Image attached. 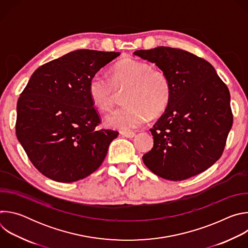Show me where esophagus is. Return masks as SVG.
Here are the masks:
<instances>
[{"label": "esophagus", "instance_id": "1", "mask_svg": "<svg viewBox=\"0 0 248 248\" xmlns=\"http://www.w3.org/2000/svg\"><path fill=\"white\" fill-rule=\"evenodd\" d=\"M122 135L126 137V138H133L136 134L132 131H124V132H122Z\"/></svg>", "mask_w": 248, "mask_h": 248}]
</instances>
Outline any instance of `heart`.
<instances>
[{"instance_id": "heart-1", "label": "heart", "mask_w": 248, "mask_h": 248, "mask_svg": "<svg viewBox=\"0 0 248 248\" xmlns=\"http://www.w3.org/2000/svg\"><path fill=\"white\" fill-rule=\"evenodd\" d=\"M151 67L146 62L126 57L113 66L111 78L100 72L91 77L88 95L102 112L113 108L116 90L128 88L124 100L126 106L106 117L109 127L129 131L167 109L171 96L170 81L163 70Z\"/></svg>"}]
</instances>
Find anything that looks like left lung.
Wrapping results in <instances>:
<instances>
[{
  "instance_id": "obj_1",
  "label": "left lung",
  "mask_w": 248,
  "mask_h": 248,
  "mask_svg": "<svg viewBox=\"0 0 248 248\" xmlns=\"http://www.w3.org/2000/svg\"><path fill=\"white\" fill-rule=\"evenodd\" d=\"M168 76L171 96L150 129L154 146L145 166L169 181H184L210 168L222 156L232 125L230 91L210 62L189 52L157 47L133 53Z\"/></svg>"
}]
</instances>
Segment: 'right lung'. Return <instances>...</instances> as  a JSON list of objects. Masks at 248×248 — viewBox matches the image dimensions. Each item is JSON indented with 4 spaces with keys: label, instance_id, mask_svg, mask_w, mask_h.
Instances as JSON below:
<instances>
[{
    "label": "right lung",
    "instance_id": "right-lung-1",
    "mask_svg": "<svg viewBox=\"0 0 248 248\" xmlns=\"http://www.w3.org/2000/svg\"><path fill=\"white\" fill-rule=\"evenodd\" d=\"M119 52L77 50L39 66L16 105V133L42 174L74 183L103 163L119 132L99 128L101 118L88 95L93 75Z\"/></svg>",
    "mask_w": 248,
    "mask_h": 248
}]
</instances>
